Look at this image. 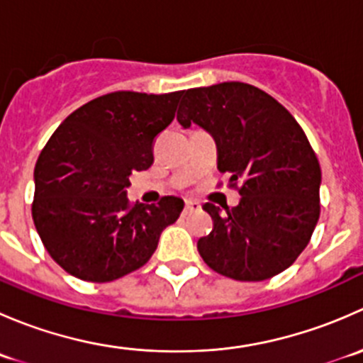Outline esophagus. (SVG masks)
Here are the masks:
<instances>
[{
  "label": "esophagus",
  "instance_id": "esophagus-1",
  "mask_svg": "<svg viewBox=\"0 0 363 363\" xmlns=\"http://www.w3.org/2000/svg\"><path fill=\"white\" fill-rule=\"evenodd\" d=\"M200 203L199 202H193V200H186L184 203V214H189V212H195V211H200Z\"/></svg>",
  "mask_w": 363,
  "mask_h": 363
}]
</instances>
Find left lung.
<instances>
[{
    "label": "left lung",
    "mask_w": 363,
    "mask_h": 363,
    "mask_svg": "<svg viewBox=\"0 0 363 363\" xmlns=\"http://www.w3.org/2000/svg\"><path fill=\"white\" fill-rule=\"evenodd\" d=\"M184 128L202 126L218 145V170L240 202L225 212L205 203L214 226L196 244L203 262L237 281H263L306 250L320 218L321 168L306 133L283 105L251 84L186 91Z\"/></svg>",
    "instance_id": "1"
}]
</instances>
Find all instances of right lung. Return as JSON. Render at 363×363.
Returning <instances> with one entry per match:
<instances>
[{
  "label": "right lung",
  "instance_id": "add662e5",
  "mask_svg": "<svg viewBox=\"0 0 363 363\" xmlns=\"http://www.w3.org/2000/svg\"><path fill=\"white\" fill-rule=\"evenodd\" d=\"M182 91H116L87 101L60 124L35 164L33 221L47 252L72 276L119 279L149 262L184 202L130 205L131 172L155 161L152 144L174 121Z\"/></svg>",
  "mask_w": 363,
  "mask_h": 363
}]
</instances>
